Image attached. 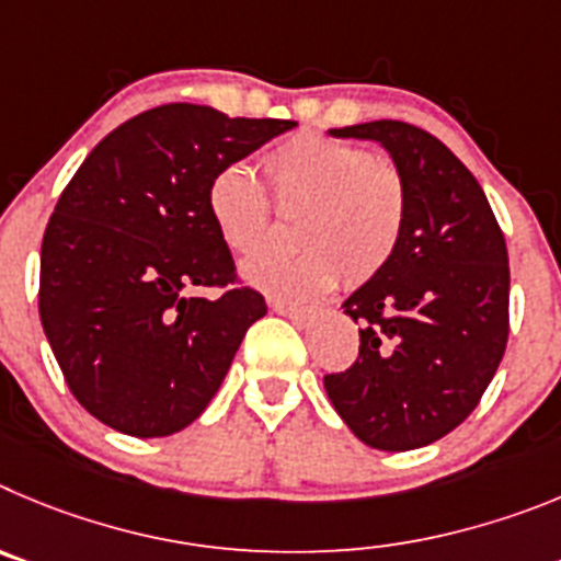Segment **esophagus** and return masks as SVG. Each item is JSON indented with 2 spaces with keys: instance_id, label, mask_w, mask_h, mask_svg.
Instances as JSON below:
<instances>
[{
  "instance_id": "34e87169",
  "label": "esophagus",
  "mask_w": 561,
  "mask_h": 561,
  "mask_svg": "<svg viewBox=\"0 0 561 561\" xmlns=\"http://www.w3.org/2000/svg\"><path fill=\"white\" fill-rule=\"evenodd\" d=\"M274 312H279V316H287L293 318V321H299V324H305V321H312V318L318 316L316 307H296V305H282V301H276L274 305Z\"/></svg>"
}]
</instances>
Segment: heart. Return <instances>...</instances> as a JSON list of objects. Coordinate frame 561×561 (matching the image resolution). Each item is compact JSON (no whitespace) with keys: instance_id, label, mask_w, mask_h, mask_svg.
<instances>
[{"instance_id":"1","label":"heart","mask_w":561,"mask_h":561,"mask_svg":"<svg viewBox=\"0 0 561 561\" xmlns=\"http://www.w3.org/2000/svg\"><path fill=\"white\" fill-rule=\"evenodd\" d=\"M265 173L282 209H301L299 251H262L243 262V279L276 299L305 301L375 279L402 243L408 190L400 170L357 145L305 134L265 156ZM206 209L220 240L237 254L260 249L271 229V204L245 164L218 170L206 190Z\"/></svg>"}]
</instances>
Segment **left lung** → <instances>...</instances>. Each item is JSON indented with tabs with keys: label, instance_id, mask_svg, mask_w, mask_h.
<instances>
[{
	"label": "left lung",
	"instance_id": "left-lung-1",
	"mask_svg": "<svg viewBox=\"0 0 561 561\" xmlns=\"http://www.w3.org/2000/svg\"><path fill=\"white\" fill-rule=\"evenodd\" d=\"M391 156L408 190L402 243L343 301L360 357L324 388L375 450H416L456 431L492 382L508 341V251L481 184L444 142L400 119L330 128Z\"/></svg>",
	"mask_w": 561,
	"mask_h": 561
}]
</instances>
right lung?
Returning <instances> with one entry per match:
<instances>
[{"instance_id":"add662e5","label":"right lung","mask_w":561,"mask_h":561,"mask_svg":"<svg viewBox=\"0 0 561 561\" xmlns=\"http://www.w3.org/2000/svg\"><path fill=\"white\" fill-rule=\"evenodd\" d=\"M293 128L159 105L111 130L60 193L44 231L38 312L69 391L103 425L173 436L218 393L268 307L251 287L190 296L234 279L206 190Z\"/></svg>"}]
</instances>
